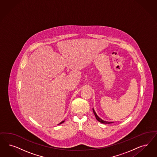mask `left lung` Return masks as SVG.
<instances>
[{
  "mask_svg": "<svg viewBox=\"0 0 157 157\" xmlns=\"http://www.w3.org/2000/svg\"><path fill=\"white\" fill-rule=\"evenodd\" d=\"M92 110H93V112H94V114H95V116L96 120H97L98 121L100 122H101V123H103V124H111V123H113V122H114L106 121H104V120H101V118H99V117L98 116V115L96 114V112L95 111L94 109H92Z\"/></svg>",
  "mask_w": 157,
  "mask_h": 157,
  "instance_id": "8db88e82",
  "label": "left lung"
}]
</instances>
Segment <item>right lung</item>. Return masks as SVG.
I'll use <instances>...</instances> for the list:
<instances>
[{
  "instance_id": "obj_1",
  "label": "right lung",
  "mask_w": 157,
  "mask_h": 157,
  "mask_svg": "<svg viewBox=\"0 0 157 157\" xmlns=\"http://www.w3.org/2000/svg\"><path fill=\"white\" fill-rule=\"evenodd\" d=\"M64 121H62L61 122H60V123H59V124L58 125H59V124H62L63 122H64Z\"/></svg>"
}]
</instances>
